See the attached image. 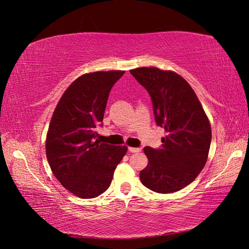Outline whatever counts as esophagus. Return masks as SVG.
Returning <instances> with one entry per match:
<instances>
[{
	"mask_svg": "<svg viewBox=\"0 0 249 249\" xmlns=\"http://www.w3.org/2000/svg\"><path fill=\"white\" fill-rule=\"evenodd\" d=\"M129 152L130 153H139L141 152L140 147H129Z\"/></svg>",
	"mask_w": 249,
	"mask_h": 249,
	"instance_id": "1",
	"label": "esophagus"
}]
</instances>
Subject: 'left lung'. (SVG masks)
Returning a JSON list of instances; mask_svg holds the SVG:
<instances>
[{
  "mask_svg": "<svg viewBox=\"0 0 249 249\" xmlns=\"http://www.w3.org/2000/svg\"><path fill=\"white\" fill-rule=\"evenodd\" d=\"M130 72L147 90L156 124L166 133L161 148L143 149L148 163L140 171V180L158 193L177 192L205 167L212 138L210 120L194 90L178 73L158 67H137Z\"/></svg>",
  "mask_w": 249,
  "mask_h": 249,
  "instance_id": "obj_1",
  "label": "left lung"
}]
</instances>
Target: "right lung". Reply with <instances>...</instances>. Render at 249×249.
<instances>
[{"instance_id": "obj_1", "label": "right lung", "mask_w": 249, "mask_h": 249, "mask_svg": "<svg viewBox=\"0 0 249 249\" xmlns=\"http://www.w3.org/2000/svg\"><path fill=\"white\" fill-rule=\"evenodd\" d=\"M124 73L82 74L67 87L53 113L46 139L47 159L60 184L80 198H93L108 189L127 150L125 145L95 139L110 90Z\"/></svg>"}]
</instances>
